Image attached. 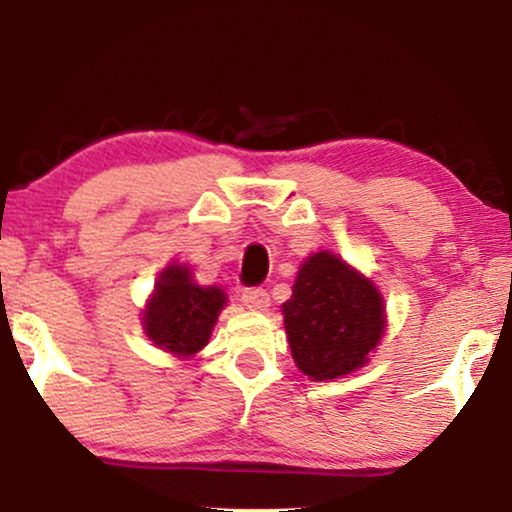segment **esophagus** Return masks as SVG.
I'll return each instance as SVG.
<instances>
[{
    "mask_svg": "<svg viewBox=\"0 0 512 512\" xmlns=\"http://www.w3.org/2000/svg\"><path fill=\"white\" fill-rule=\"evenodd\" d=\"M242 303L247 305L249 310L263 312L270 307V296H268V291L261 289V286H251V289L242 293Z\"/></svg>",
    "mask_w": 512,
    "mask_h": 512,
    "instance_id": "1",
    "label": "esophagus"
}]
</instances>
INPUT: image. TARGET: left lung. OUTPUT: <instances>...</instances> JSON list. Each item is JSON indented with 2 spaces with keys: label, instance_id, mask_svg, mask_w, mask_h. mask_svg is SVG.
<instances>
[{
  "label": "left lung",
  "instance_id": "8db88e82",
  "mask_svg": "<svg viewBox=\"0 0 512 512\" xmlns=\"http://www.w3.org/2000/svg\"><path fill=\"white\" fill-rule=\"evenodd\" d=\"M282 312L293 361L312 380L361 368L384 331L380 291L328 251L303 263Z\"/></svg>",
  "mask_w": 512,
  "mask_h": 512
}]
</instances>
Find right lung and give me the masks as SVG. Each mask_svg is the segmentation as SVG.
Here are the masks:
<instances>
[{"label": "right lung", "mask_w": 512, "mask_h": 512, "mask_svg": "<svg viewBox=\"0 0 512 512\" xmlns=\"http://www.w3.org/2000/svg\"><path fill=\"white\" fill-rule=\"evenodd\" d=\"M226 293L216 286L193 284L186 265L163 270L156 296L144 312V328L158 347L179 356H191L207 345Z\"/></svg>", "instance_id": "obj_1"}]
</instances>
